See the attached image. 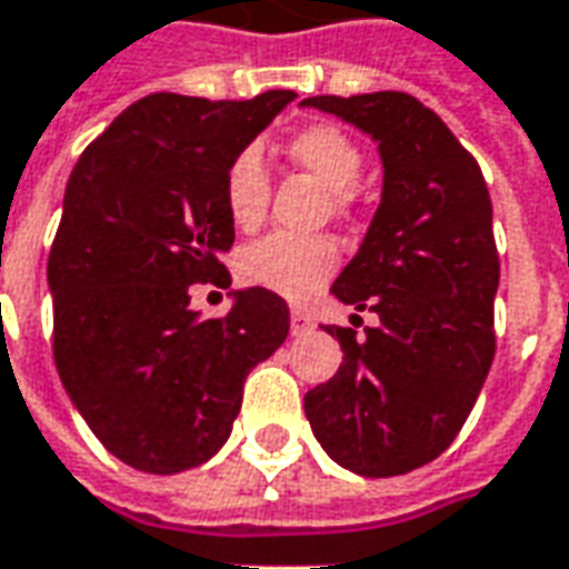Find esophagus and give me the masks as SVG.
Wrapping results in <instances>:
<instances>
[{"label": "esophagus", "instance_id": "esophagus-1", "mask_svg": "<svg viewBox=\"0 0 569 569\" xmlns=\"http://www.w3.org/2000/svg\"><path fill=\"white\" fill-rule=\"evenodd\" d=\"M289 326H292V336H305V332H311L313 329V320L311 313L305 311H292V317H289Z\"/></svg>", "mask_w": 569, "mask_h": 569}]
</instances>
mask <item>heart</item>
Wrapping results in <instances>:
<instances>
[{
    "instance_id": "obj_1",
    "label": "heart",
    "mask_w": 569,
    "mask_h": 569,
    "mask_svg": "<svg viewBox=\"0 0 569 569\" xmlns=\"http://www.w3.org/2000/svg\"><path fill=\"white\" fill-rule=\"evenodd\" d=\"M286 153L332 190L339 209L353 202V184L363 172V153L339 126L311 122L289 134ZM224 212L240 230H256L271 202V174L258 150L246 147L224 169L221 181ZM339 268V246L329 237H292V233H271L258 243H249L237 256V277L246 286L268 289L273 296L289 301H308L320 292L329 277Z\"/></svg>"
}]
</instances>
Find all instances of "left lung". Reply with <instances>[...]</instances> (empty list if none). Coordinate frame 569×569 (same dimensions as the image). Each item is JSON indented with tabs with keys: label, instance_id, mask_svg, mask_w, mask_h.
Here are the masks:
<instances>
[{
	"label": "left lung",
	"instance_id": "obj_1",
	"mask_svg": "<svg viewBox=\"0 0 569 569\" xmlns=\"http://www.w3.org/2000/svg\"><path fill=\"white\" fill-rule=\"evenodd\" d=\"M301 104L372 134L385 166L372 224L332 283V296L369 308L379 326L367 336L326 326L345 357L305 395V416L341 468L395 478L450 447L490 372L499 289L490 190L447 122L407 91Z\"/></svg>",
	"mask_w": 569,
	"mask_h": 569
}]
</instances>
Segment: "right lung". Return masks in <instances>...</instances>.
<instances>
[{"mask_svg":"<svg viewBox=\"0 0 569 569\" xmlns=\"http://www.w3.org/2000/svg\"><path fill=\"white\" fill-rule=\"evenodd\" d=\"M296 98L147 94L70 172L49 252L54 367L94 437L138 471L212 459L249 369L289 336V308L268 289L233 292L228 317L200 320L190 286L230 283L224 169Z\"/></svg>","mask_w":569,"mask_h":569,"instance_id":"right-lung-1","label":"right lung"}]
</instances>
